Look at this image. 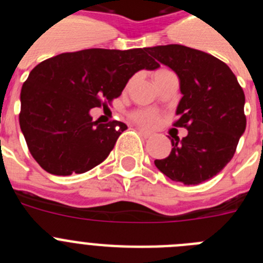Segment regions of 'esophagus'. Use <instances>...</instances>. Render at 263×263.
<instances>
[{
  "label": "esophagus",
  "instance_id": "esophagus-1",
  "mask_svg": "<svg viewBox=\"0 0 263 263\" xmlns=\"http://www.w3.org/2000/svg\"><path fill=\"white\" fill-rule=\"evenodd\" d=\"M137 130H138V133L141 134L142 137H145V138H150V137L153 136V133H150V132H147V130L142 129V127H137Z\"/></svg>",
  "mask_w": 263,
  "mask_h": 263
}]
</instances>
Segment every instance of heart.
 <instances>
[{"mask_svg":"<svg viewBox=\"0 0 263 263\" xmlns=\"http://www.w3.org/2000/svg\"><path fill=\"white\" fill-rule=\"evenodd\" d=\"M164 72H168V71H167V69H159V71H157L154 73V78L162 75V73H164ZM133 118L141 125H145V126H150V127L158 125V122L160 121L159 113L155 110H150V109H143V110L136 111V113L133 115Z\"/></svg>","mask_w":263,"mask_h":263,"instance_id":"b5f03b06","label":"heart"}]
</instances>
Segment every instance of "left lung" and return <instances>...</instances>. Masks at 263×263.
<instances>
[{
    "label": "left lung",
    "instance_id": "obj_1",
    "mask_svg": "<svg viewBox=\"0 0 263 263\" xmlns=\"http://www.w3.org/2000/svg\"><path fill=\"white\" fill-rule=\"evenodd\" d=\"M146 51L178 75L182 99L174 125L188 130L184 138L171 139V153L155 166L183 184L210 180L231 162L245 132L242 88L224 62L203 51L180 45Z\"/></svg>",
    "mask_w": 263,
    "mask_h": 263
}]
</instances>
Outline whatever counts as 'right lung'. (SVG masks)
<instances>
[{"label":"right lung","instance_id":"add662e5","mask_svg":"<svg viewBox=\"0 0 263 263\" xmlns=\"http://www.w3.org/2000/svg\"><path fill=\"white\" fill-rule=\"evenodd\" d=\"M158 67L146 48H89L39 63L21 90L20 126L32 158L63 176L104 162L127 126L92 121L90 109L120 96L134 73Z\"/></svg>","mask_w":263,"mask_h":263}]
</instances>
